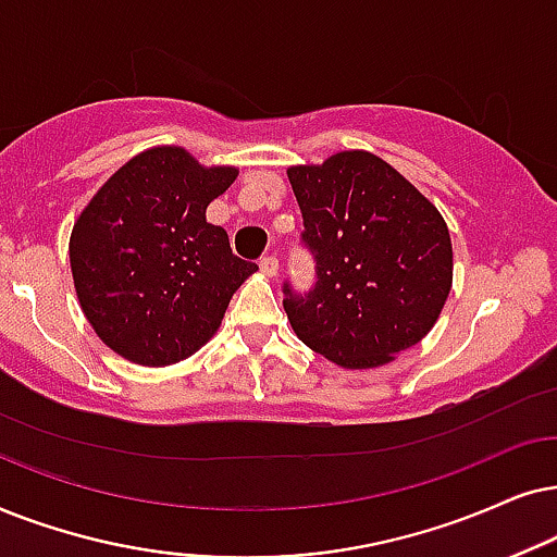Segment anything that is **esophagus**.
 <instances>
[{"label": "esophagus", "mask_w": 557, "mask_h": 557, "mask_svg": "<svg viewBox=\"0 0 557 557\" xmlns=\"http://www.w3.org/2000/svg\"><path fill=\"white\" fill-rule=\"evenodd\" d=\"M259 270H262L267 277H274V274H277V270H280V259L274 255L262 257V259H259Z\"/></svg>", "instance_id": "1"}]
</instances>
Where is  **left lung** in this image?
<instances>
[{"mask_svg": "<svg viewBox=\"0 0 557 557\" xmlns=\"http://www.w3.org/2000/svg\"><path fill=\"white\" fill-rule=\"evenodd\" d=\"M315 259L306 295L283 285L302 344L344 369L389 364L428 336L454 283L443 216L389 162L364 150L287 170Z\"/></svg>", "mask_w": 557, "mask_h": 557, "instance_id": "8db88e82", "label": "left lung"}]
</instances>
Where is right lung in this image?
Returning a JSON list of instances; mask_svg holds the SVG:
<instances>
[{
    "mask_svg": "<svg viewBox=\"0 0 557 557\" xmlns=\"http://www.w3.org/2000/svg\"><path fill=\"white\" fill-rule=\"evenodd\" d=\"M236 168H203L183 147H152L124 162L71 234V272L96 336L124 359L168 367L219 331L228 300L257 272L206 209Z\"/></svg>",
    "mask_w": 557,
    "mask_h": 557,
    "instance_id": "add662e5",
    "label": "right lung"
}]
</instances>
